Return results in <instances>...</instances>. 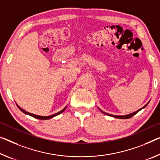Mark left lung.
Masks as SVG:
<instances>
[{
  "label": "left lung",
  "instance_id": "1",
  "mask_svg": "<svg viewBox=\"0 0 160 160\" xmlns=\"http://www.w3.org/2000/svg\"><path fill=\"white\" fill-rule=\"evenodd\" d=\"M149 102L148 103H147L144 106V107H142V108H140L139 109V110H137V111H135V112H132V113H131V114H129V115H110V114H108V113H106V112H103V111H102L101 110H100L101 112H102L103 114H105V115H109V116H111V117H113V118H118V119H129V118H131L132 117V116H134L135 115H136L137 113H138L139 110H141L142 109H143V108H144L146 107L147 105H148L149 104Z\"/></svg>",
  "mask_w": 160,
  "mask_h": 160
}]
</instances>
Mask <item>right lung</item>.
<instances>
[{"label":"right lung","instance_id":"right-lung-1","mask_svg":"<svg viewBox=\"0 0 160 160\" xmlns=\"http://www.w3.org/2000/svg\"><path fill=\"white\" fill-rule=\"evenodd\" d=\"M17 106H18V108L20 109V110H21L22 111V112H23V113L26 114V115H28L31 116V117H33V118H36V119H38V120H49V119H51V118H52L53 117L57 116V115H60V114H61L62 112H64V111L65 110V109H66V108H67V106H66V107H65V108H63L61 111H60V112H57V113L54 114V115H50V116H40V115H34V114L30 113V112H26V111L24 110H22V108H20L19 106L18 105H17Z\"/></svg>","mask_w":160,"mask_h":160}]
</instances>
